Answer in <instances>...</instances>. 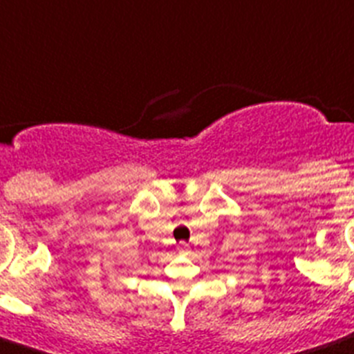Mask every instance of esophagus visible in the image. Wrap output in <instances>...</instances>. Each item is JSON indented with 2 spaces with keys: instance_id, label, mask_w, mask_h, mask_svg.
I'll list each match as a JSON object with an SVG mask.
<instances>
[{
  "instance_id": "obj_1",
  "label": "esophagus",
  "mask_w": 354,
  "mask_h": 354,
  "mask_svg": "<svg viewBox=\"0 0 354 354\" xmlns=\"http://www.w3.org/2000/svg\"><path fill=\"white\" fill-rule=\"evenodd\" d=\"M189 250V245H187V243H178V252H187Z\"/></svg>"
}]
</instances>
